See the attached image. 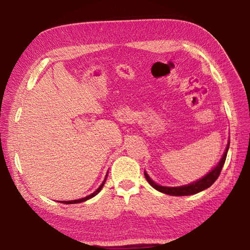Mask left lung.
Returning a JSON list of instances; mask_svg holds the SVG:
<instances>
[{
	"instance_id": "8db88e82",
	"label": "left lung",
	"mask_w": 250,
	"mask_h": 250,
	"mask_svg": "<svg viewBox=\"0 0 250 250\" xmlns=\"http://www.w3.org/2000/svg\"><path fill=\"white\" fill-rule=\"evenodd\" d=\"M228 147H229V142H228L225 153H224L222 160L219 161L217 167H214L213 170H211L208 174L203 177V179L194 182V183H192V184L184 185V186H177V188H167V186H161V185H158L156 183H154V182L150 179L149 175H147L146 172H145V176L152 188H155L156 191H159V192H162L164 194H168V195H173V196L193 195V194H196L198 192L204 191V189L208 188L209 186L218 179L219 174H221L222 168L224 167V163H225V161H226Z\"/></svg>"
}]
</instances>
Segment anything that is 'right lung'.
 Here are the masks:
<instances>
[{"label":"right lung","instance_id":"obj_1","mask_svg":"<svg viewBox=\"0 0 250 250\" xmlns=\"http://www.w3.org/2000/svg\"><path fill=\"white\" fill-rule=\"evenodd\" d=\"M104 182H105V179H104V181L103 182V184H101V185L99 186L98 189H97V191H96V192H94L92 194H90V195H88V196L83 197V198H80V200H75V201H62V202H59V203H64V204H77V203H82V202H84V201L89 200V198L96 196L97 194H98V193L100 192V189L103 188V186H104Z\"/></svg>","mask_w":250,"mask_h":250}]
</instances>
